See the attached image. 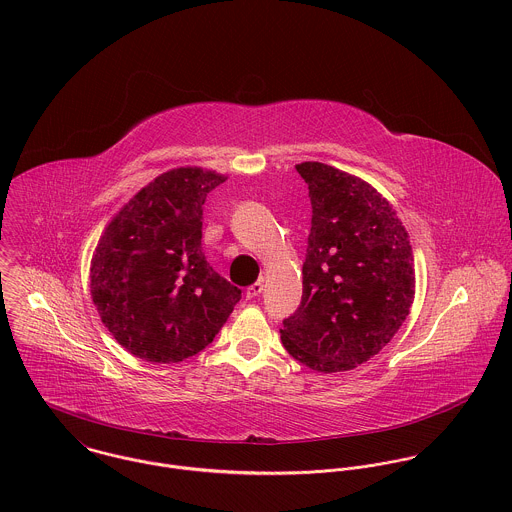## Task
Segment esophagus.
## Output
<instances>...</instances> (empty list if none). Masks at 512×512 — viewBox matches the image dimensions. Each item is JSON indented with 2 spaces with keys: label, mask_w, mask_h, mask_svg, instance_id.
Masks as SVG:
<instances>
[{
  "label": "esophagus",
  "mask_w": 512,
  "mask_h": 512,
  "mask_svg": "<svg viewBox=\"0 0 512 512\" xmlns=\"http://www.w3.org/2000/svg\"><path fill=\"white\" fill-rule=\"evenodd\" d=\"M264 290V284L262 282H256V284H252L248 290H246V297L248 299H254V297H258L260 293Z\"/></svg>",
  "instance_id": "34e87169"
}]
</instances>
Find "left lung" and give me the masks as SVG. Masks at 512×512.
Masks as SVG:
<instances>
[{"instance_id": "left-lung-1", "label": "left lung", "mask_w": 512, "mask_h": 512, "mask_svg": "<svg viewBox=\"0 0 512 512\" xmlns=\"http://www.w3.org/2000/svg\"><path fill=\"white\" fill-rule=\"evenodd\" d=\"M311 199L303 295L282 343L301 365L343 372L390 343L416 288L408 232L366 181L319 161L295 165Z\"/></svg>"}]
</instances>
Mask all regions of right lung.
Returning <instances> with one entry per match:
<instances>
[{"label": "right lung", "mask_w": 512, "mask_h": 512, "mask_svg": "<svg viewBox=\"0 0 512 512\" xmlns=\"http://www.w3.org/2000/svg\"><path fill=\"white\" fill-rule=\"evenodd\" d=\"M226 177L179 167L155 177L110 220L90 262L102 323L138 359L179 363L213 343L240 290L207 262L203 205Z\"/></svg>", "instance_id": "right-lung-1"}]
</instances>
